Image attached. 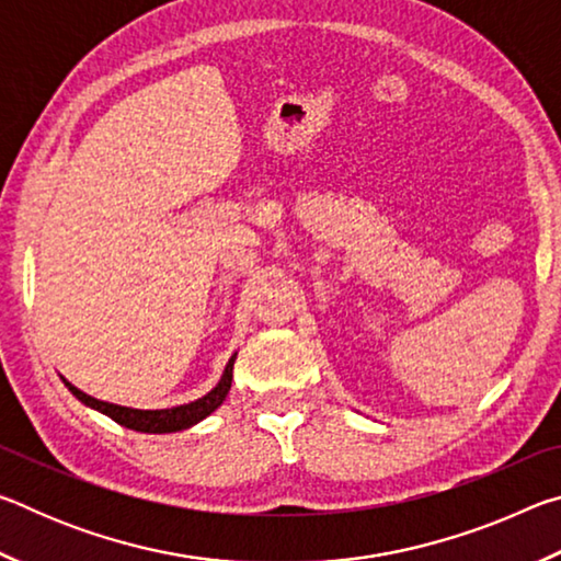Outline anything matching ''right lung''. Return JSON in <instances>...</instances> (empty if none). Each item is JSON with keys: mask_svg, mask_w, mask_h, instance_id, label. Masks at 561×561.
I'll return each mask as SVG.
<instances>
[{"mask_svg": "<svg viewBox=\"0 0 561 561\" xmlns=\"http://www.w3.org/2000/svg\"><path fill=\"white\" fill-rule=\"evenodd\" d=\"M234 356L227 360L220 383H217L210 393L197 398V401H193V403L163 408V411H138V408L106 403V401H99V398H91L83 391H79V388L71 386L69 381H64V383L69 386V391L76 398H79L81 403L96 408V411L113 417V421H116L118 425H126V428H130V431H138V433H175V431H185V428H190V425L201 423L203 417H207L215 411V408H220V403L225 401L227 393H230V386H232Z\"/></svg>", "mask_w": 561, "mask_h": 561, "instance_id": "add662e5", "label": "right lung"}]
</instances>
